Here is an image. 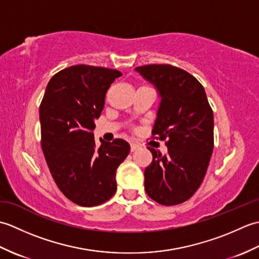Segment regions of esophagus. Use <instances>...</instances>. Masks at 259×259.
Segmentation results:
<instances>
[{
    "mask_svg": "<svg viewBox=\"0 0 259 259\" xmlns=\"http://www.w3.org/2000/svg\"><path fill=\"white\" fill-rule=\"evenodd\" d=\"M138 148H139V146L137 145V144H134V142H131V144H130V149H131V151H133V152L138 149Z\"/></svg>",
    "mask_w": 259,
    "mask_h": 259,
    "instance_id": "esophagus-1",
    "label": "esophagus"
}]
</instances>
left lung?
Here are the masks:
<instances>
[{"label":"left lung","instance_id":"obj_1","mask_svg":"<svg viewBox=\"0 0 259 259\" xmlns=\"http://www.w3.org/2000/svg\"><path fill=\"white\" fill-rule=\"evenodd\" d=\"M136 71L161 98L152 138L166 140L167 155L148 147L152 162L145 189L160 205L188 200L201 185L213 149V113L205 89L194 75L170 64H148Z\"/></svg>","mask_w":259,"mask_h":259}]
</instances>
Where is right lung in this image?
Instances as JSON below:
<instances>
[{"instance_id": "obj_1", "label": "right lung", "mask_w": 259, "mask_h": 259, "mask_svg": "<svg viewBox=\"0 0 259 259\" xmlns=\"http://www.w3.org/2000/svg\"><path fill=\"white\" fill-rule=\"evenodd\" d=\"M121 72L79 64L49 81L40 104L41 147L62 194L76 205L93 207L117 190L115 172L130 151L122 139L95 141V119L100 117L110 84Z\"/></svg>"}]
</instances>
